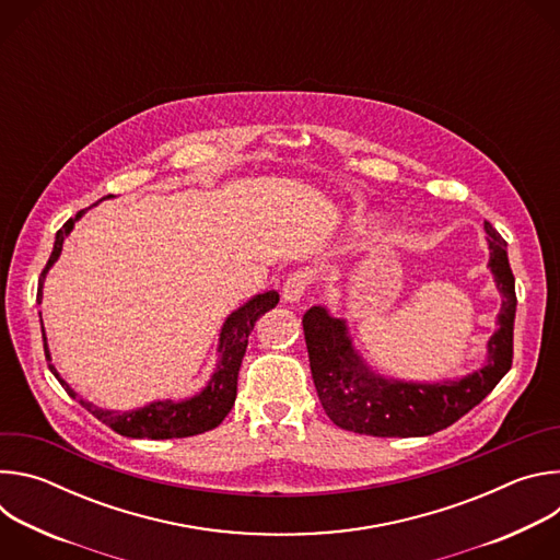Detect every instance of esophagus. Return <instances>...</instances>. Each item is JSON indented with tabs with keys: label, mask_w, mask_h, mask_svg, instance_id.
Segmentation results:
<instances>
[{
	"label": "esophagus",
	"mask_w": 560,
	"mask_h": 560,
	"mask_svg": "<svg viewBox=\"0 0 560 560\" xmlns=\"http://www.w3.org/2000/svg\"><path fill=\"white\" fill-rule=\"evenodd\" d=\"M310 283H312V272L310 270H296L283 281V292L281 294H283L285 301L294 303L307 292Z\"/></svg>",
	"instance_id": "esophagus-1"
}]
</instances>
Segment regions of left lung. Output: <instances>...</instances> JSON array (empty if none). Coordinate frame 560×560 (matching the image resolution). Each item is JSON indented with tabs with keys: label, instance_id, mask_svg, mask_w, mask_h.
<instances>
[{
	"label": "left lung",
	"instance_id": "obj_1",
	"mask_svg": "<svg viewBox=\"0 0 560 560\" xmlns=\"http://www.w3.org/2000/svg\"><path fill=\"white\" fill-rule=\"evenodd\" d=\"M486 232L490 270L503 296L499 330L488 343V363L458 381L406 383L383 378L370 372L354 352L343 318H335L326 307L316 305L303 314L314 387L335 425L368 436H428L481 404L508 374L514 354V275L505 238L490 221H486Z\"/></svg>",
	"mask_w": 560,
	"mask_h": 560
}]
</instances>
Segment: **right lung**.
<instances>
[{"label": "right lung", "instance_id": "obj_1", "mask_svg": "<svg viewBox=\"0 0 560 560\" xmlns=\"http://www.w3.org/2000/svg\"><path fill=\"white\" fill-rule=\"evenodd\" d=\"M108 197H115V195H108ZM82 214H84V210H79L72 219H68L57 230L50 259L39 279L37 303H42V288H44L46 272L61 255L63 238L70 234L74 221ZM277 303H279V294L275 290H270V292L253 296L248 303H244L242 307L234 310L225 318V324L221 328V337H219V361H217V370H214L210 383L197 396L186 398V401H179V404L156 401V404H150V406L132 410V412L102 410V408L93 406L91 401H84V398H77V392L59 376V372L50 363V352H48L46 335H44V326H42L44 352H46L50 372L61 383V387L68 392V396L77 398V401L82 404L93 417H97L102 423H106L117 434L130 436V439H186V436L203 434V432L217 428L228 417V412L234 406V398H236V376H238V368H242V359L248 348V337L255 330L257 318L261 314H266L268 310H272Z\"/></svg>", "mask_w": 560, "mask_h": 560}]
</instances>
